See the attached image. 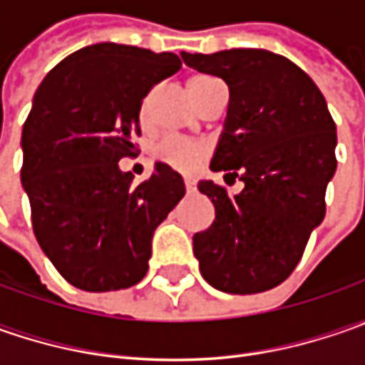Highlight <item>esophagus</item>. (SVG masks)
Segmentation results:
<instances>
[{
  "mask_svg": "<svg viewBox=\"0 0 365 365\" xmlns=\"http://www.w3.org/2000/svg\"><path fill=\"white\" fill-rule=\"evenodd\" d=\"M185 189L189 190V192L195 190V185H192V180H190V178H185Z\"/></svg>",
  "mask_w": 365,
  "mask_h": 365,
  "instance_id": "1",
  "label": "esophagus"
}]
</instances>
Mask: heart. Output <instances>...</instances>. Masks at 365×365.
Listing matches in <instances>:
<instances>
[{"label": "heart", "mask_w": 365, "mask_h": 365, "mask_svg": "<svg viewBox=\"0 0 365 365\" xmlns=\"http://www.w3.org/2000/svg\"><path fill=\"white\" fill-rule=\"evenodd\" d=\"M219 89H225L223 83L219 78L211 77V75H195V77L189 78V93L199 109ZM154 95H156V91H150L142 99V106H140V121L142 123H146L148 109L152 106ZM156 158L164 164H168L175 170L192 173L207 158V146L199 144V142H187V140H164L156 148Z\"/></svg>", "instance_id": "1"}]
</instances>
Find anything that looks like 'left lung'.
<instances>
[{"label":"left lung","instance_id":"8db88e82","mask_svg":"<svg viewBox=\"0 0 365 365\" xmlns=\"http://www.w3.org/2000/svg\"><path fill=\"white\" fill-rule=\"evenodd\" d=\"M182 61L225 81L230 107L211 170L244 180L240 195L211 180L199 190L215 207L195 233L203 278L223 292L256 294L284 282L325 217L335 175V121L301 66L259 48L189 54Z\"/></svg>","mask_w":365,"mask_h":365}]
</instances>
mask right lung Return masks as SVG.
I'll use <instances>...</instances> for the list:
<instances>
[{
	"mask_svg": "<svg viewBox=\"0 0 365 365\" xmlns=\"http://www.w3.org/2000/svg\"><path fill=\"white\" fill-rule=\"evenodd\" d=\"M182 66L173 52L101 42L50 71L21 130V182L36 240L66 282L121 290L148 272L152 235L185 197V182L158 162L132 187L118 162L138 154L140 106Z\"/></svg>",
	"mask_w": 365,
	"mask_h": 365,
	"instance_id": "1",
	"label": "right lung"
}]
</instances>
